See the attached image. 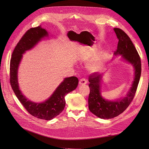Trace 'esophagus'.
<instances>
[{
    "instance_id": "1",
    "label": "esophagus",
    "mask_w": 149,
    "mask_h": 149,
    "mask_svg": "<svg viewBox=\"0 0 149 149\" xmlns=\"http://www.w3.org/2000/svg\"><path fill=\"white\" fill-rule=\"evenodd\" d=\"M88 83V81L86 80V79H84V78H82L80 80H79V84L80 85H84Z\"/></svg>"
}]
</instances>
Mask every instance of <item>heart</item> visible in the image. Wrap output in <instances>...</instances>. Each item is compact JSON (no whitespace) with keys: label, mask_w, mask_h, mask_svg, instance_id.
I'll use <instances>...</instances> for the list:
<instances>
[{"label":"heart","mask_w":149,"mask_h":149,"mask_svg":"<svg viewBox=\"0 0 149 149\" xmlns=\"http://www.w3.org/2000/svg\"><path fill=\"white\" fill-rule=\"evenodd\" d=\"M104 61V57H101L97 60H95L94 61H93L89 65L88 68L92 72H95L98 71V70H100L103 68V64Z\"/></svg>","instance_id":"1"}]
</instances>
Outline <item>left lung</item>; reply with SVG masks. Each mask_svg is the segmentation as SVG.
Listing matches in <instances>:
<instances>
[{"instance_id":"left-lung-1","label":"left lung","mask_w":149,"mask_h":149,"mask_svg":"<svg viewBox=\"0 0 149 149\" xmlns=\"http://www.w3.org/2000/svg\"><path fill=\"white\" fill-rule=\"evenodd\" d=\"M118 39L115 56L122 55L126 61L135 68V79L127 96L119 101H107L102 98L100 92L101 75L93 72L89 76L90 93L88 98L89 111L100 118L111 119L122 113L134 99L141 74V62L135 47L127 34L120 28H114Z\"/></svg>"}]
</instances>
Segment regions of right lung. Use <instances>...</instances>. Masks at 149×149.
I'll use <instances>...</instances> for the list:
<instances>
[{
  "label": "right lung",
  "mask_w": 149,
  "mask_h": 149,
  "mask_svg": "<svg viewBox=\"0 0 149 149\" xmlns=\"http://www.w3.org/2000/svg\"><path fill=\"white\" fill-rule=\"evenodd\" d=\"M46 36H48L46 31L38 26L30 28L22 36L12 54L10 66V82L15 95L29 113L37 118L51 120L63 111L66 104L65 97L77 87L79 83L77 78H66L51 97L42 103H36L27 100L19 90L17 82V69L22 54L32 48L42 38Z\"/></svg>",
  "instance_id": "obj_1"
}]
</instances>
